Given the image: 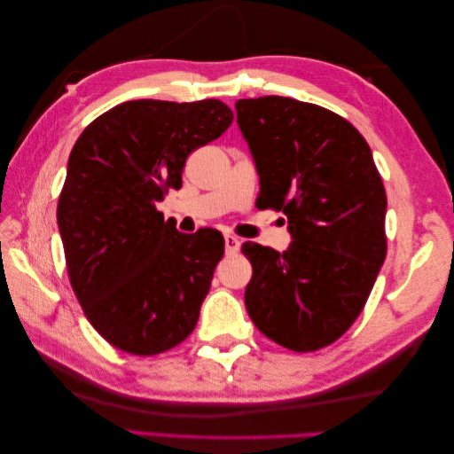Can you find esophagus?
Instances as JSON below:
<instances>
[{
	"label": "esophagus",
	"instance_id": "34e87169",
	"mask_svg": "<svg viewBox=\"0 0 454 454\" xmlns=\"http://www.w3.org/2000/svg\"><path fill=\"white\" fill-rule=\"evenodd\" d=\"M224 244H226V254H230V255L238 254V249H239V239H238L236 236H232V234H226V236H224Z\"/></svg>",
	"mask_w": 454,
	"mask_h": 454
}]
</instances>
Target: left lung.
<instances>
[{"label": "left lung", "mask_w": 454, "mask_h": 454, "mask_svg": "<svg viewBox=\"0 0 454 454\" xmlns=\"http://www.w3.org/2000/svg\"><path fill=\"white\" fill-rule=\"evenodd\" d=\"M259 173L257 202L283 210L286 252L246 242V308L257 330L296 353L317 351L359 317L387 257V191L369 144L320 105L267 95L236 101Z\"/></svg>", "instance_id": "obj_1"}]
</instances>
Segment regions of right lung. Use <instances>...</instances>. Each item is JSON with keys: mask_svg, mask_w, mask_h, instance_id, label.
I'll return each mask as SVG.
<instances>
[{"mask_svg": "<svg viewBox=\"0 0 454 454\" xmlns=\"http://www.w3.org/2000/svg\"><path fill=\"white\" fill-rule=\"evenodd\" d=\"M234 121L218 99L121 103L85 127L58 199L74 294L103 340L158 355L187 340L224 255L218 230L181 234L156 208L191 152Z\"/></svg>", "mask_w": 454, "mask_h": 454, "instance_id": "obj_1", "label": "right lung"}]
</instances>
